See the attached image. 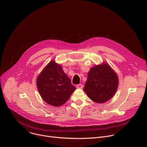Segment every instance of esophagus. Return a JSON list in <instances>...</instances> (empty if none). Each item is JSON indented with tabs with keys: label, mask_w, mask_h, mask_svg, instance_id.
Listing matches in <instances>:
<instances>
[{
	"label": "esophagus",
	"mask_w": 147,
	"mask_h": 147,
	"mask_svg": "<svg viewBox=\"0 0 147 147\" xmlns=\"http://www.w3.org/2000/svg\"><path fill=\"white\" fill-rule=\"evenodd\" d=\"M82 87H83V86H82V84H78V85L76 86V88H77L81 89V88H82Z\"/></svg>",
	"instance_id": "obj_1"
}]
</instances>
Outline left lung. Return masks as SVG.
<instances>
[{"label":"left lung","mask_w":147,"mask_h":147,"mask_svg":"<svg viewBox=\"0 0 147 147\" xmlns=\"http://www.w3.org/2000/svg\"><path fill=\"white\" fill-rule=\"evenodd\" d=\"M118 77L106 63L92 67L84 91L94 102L105 103L111 99L118 87Z\"/></svg>","instance_id":"1"}]
</instances>
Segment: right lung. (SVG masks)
<instances>
[{"instance_id":"right-lung-1","label":"right lung","mask_w":147,"mask_h":147,"mask_svg":"<svg viewBox=\"0 0 147 147\" xmlns=\"http://www.w3.org/2000/svg\"><path fill=\"white\" fill-rule=\"evenodd\" d=\"M36 86L42 98L54 107L65 104L76 90L62 67L53 60L38 76Z\"/></svg>"}]
</instances>
